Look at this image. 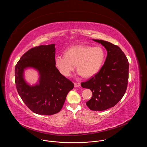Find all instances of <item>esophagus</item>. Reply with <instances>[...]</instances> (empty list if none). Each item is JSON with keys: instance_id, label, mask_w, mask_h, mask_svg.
Masks as SVG:
<instances>
[{"instance_id": "34e87169", "label": "esophagus", "mask_w": 147, "mask_h": 147, "mask_svg": "<svg viewBox=\"0 0 147 147\" xmlns=\"http://www.w3.org/2000/svg\"><path fill=\"white\" fill-rule=\"evenodd\" d=\"M74 84L75 87H78L80 86V83H79V82H74Z\"/></svg>"}]
</instances>
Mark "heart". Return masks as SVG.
Listing matches in <instances>:
<instances>
[{"instance_id":"b5f03b06","label":"heart","mask_w":147,"mask_h":147,"mask_svg":"<svg viewBox=\"0 0 147 147\" xmlns=\"http://www.w3.org/2000/svg\"><path fill=\"white\" fill-rule=\"evenodd\" d=\"M105 57V51L100 47L76 45L68 48L65 51V55L57 56L55 65L65 77L71 76L76 65L79 76L90 78L100 71Z\"/></svg>"}]
</instances>
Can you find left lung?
Listing matches in <instances>:
<instances>
[{
  "instance_id": "8db88e82",
  "label": "left lung",
  "mask_w": 147,
  "mask_h": 147,
  "mask_svg": "<svg viewBox=\"0 0 147 147\" xmlns=\"http://www.w3.org/2000/svg\"><path fill=\"white\" fill-rule=\"evenodd\" d=\"M93 40L101 44L107 51V57L100 71L86 82L82 88L92 92L91 98L86 102L92 111H102L113 107L126 91L129 80L128 60L121 49L107 41Z\"/></svg>"
}]
</instances>
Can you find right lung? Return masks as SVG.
Listing matches in <instances>:
<instances>
[{
    "mask_svg": "<svg viewBox=\"0 0 147 147\" xmlns=\"http://www.w3.org/2000/svg\"><path fill=\"white\" fill-rule=\"evenodd\" d=\"M55 44L30 49L15 67L17 92L27 107L35 113L54 115L61 109L74 84L61 75L55 65ZM33 68L39 73L38 82L30 86L24 77V70Z\"/></svg>",
    "mask_w": 147,
    "mask_h": 147,
    "instance_id": "right-lung-1",
    "label": "right lung"
}]
</instances>
